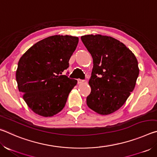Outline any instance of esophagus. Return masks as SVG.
<instances>
[{
	"label": "esophagus",
	"mask_w": 157,
	"mask_h": 157,
	"mask_svg": "<svg viewBox=\"0 0 157 157\" xmlns=\"http://www.w3.org/2000/svg\"><path fill=\"white\" fill-rule=\"evenodd\" d=\"M83 82H84V80H83V79H78V84H82V83H83Z\"/></svg>",
	"instance_id": "esophagus-1"
}]
</instances>
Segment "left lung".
Here are the masks:
<instances>
[{"label": "left lung", "mask_w": 157, "mask_h": 157, "mask_svg": "<svg viewBox=\"0 0 157 157\" xmlns=\"http://www.w3.org/2000/svg\"><path fill=\"white\" fill-rule=\"evenodd\" d=\"M81 39L94 62L87 106L101 115L112 113L134 89L139 74L138 61L125 45L111 36L89 34Z\"/></svg>", "instance_id": "1"}]
</instances>
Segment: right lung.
Segmentation results:
<instances>
[{
    "instance_id": "obj_1",
    "label": "right lung",
    "mask_w": 157,
    "mask_h": 157,
    "mask_svg": "<svg viewBox=\"0 0 157 157\" xmlns=\"http://www.w3.org/2000/svg\"><path fill=\"white\" fill-rule=\"evenodd\" d=\"M78 41L77 36H51L34 44L20 58L16 72L18 89L35 113L50 117L64 107L78 81L62 74Z\"/></svg>"
}]
</instances>
